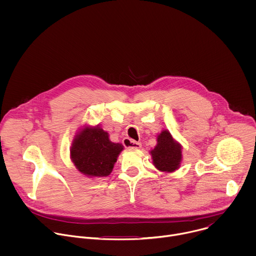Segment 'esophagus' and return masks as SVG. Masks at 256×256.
Segmentation results:
<instances>
[{
	"mask_svg": "<svg viewBox=\"0 0 256 256\" xmlns=\"http://www.w3.org/2000/svg\"><path fill=\"white\" fill-rule=\"evenodd\" d=\"M122 144L126 148H130V149H140L142 147V144L136 140H132L130 138H124L122 140Z\"/></svg>",
	"mask_w": 256,
	"mask_h": 256,
	"instance_id": "obj_1",
	"label": "esophagus"
}]
</instances>
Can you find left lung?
I'll return each instance as SVG.
<instances>
[{
	"label": "left lung",
	"mask_w": 256,
	"mask_h": 256,
	"mask_svg": "<svg viewBox=\"0 0 256 256\" xmlns=\"http://www.w3.org/2000/svg\"><path fill=\"white\" fill-rule=\"evenodd\" d=\"M154 166L162 172H174L182 161V147L169 130H162L157 136V144L150 151Z\"/></svg>",
	"instance_id": "left-lung-1"
}]
</instances>
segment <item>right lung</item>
Returning a JSON list of instances; mask_svg holds the SVG:
<instances>
[{
  "mask_svg": "<svg viewBox=\"0 0 256 256\" xmlns=\"http://www.w3.org/2000/svg\"><path fill=\"white\" fill-rule=\"evenodd\" d=\"M124 150L120 142L109 140L108 132L99 126H84L72 140L70 160L78 171L89 178L105 177L112 172L118 155Z\"/></svg>",
  "mask_w": 256,
  "mask_h": 256,
  "instance_id": "add662e5",
  "label": "right lung"
}]
</instances>
